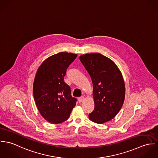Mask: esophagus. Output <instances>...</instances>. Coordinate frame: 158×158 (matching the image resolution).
<instances>
[{
	"label": "esophagus",
	"instance_id": "34e87169",
	"mask_svg": "<svg viewBox=\"0 0 158 158\" xmlns=\"http://www.w3.org/2000/svg\"><path fill=\"white\" fill-rule=\"evenodd\" d=\"M84 99H85V97H84V96H81V97H80L78 98V102H79L80 103H81V102H82L83 101Z\"/></svg>",
	"mask_w": 158,
	"mask_h": 158
}]
</instances>
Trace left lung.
<instances>
[{
	"mask_svg": "<svg viewBox=\"0 0 158 158\" xmlns=\"http://www.w3.org/2000/svg\"><path fill=\"white\" fill-rule=\"evenodd\" d=\"M93 85L95 107L89 114L91 121L103 123L113 119L124 102L125 87L122 73L111 60L98 53L80 56Z\"/></svg>",
	"mask_w": 158,
	"mask_h": 158,
	"instance_id": "1",
	"label": "left lung"
}]
</instances>
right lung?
<instances>
[{
  "instance_id": "1",
  "label": "right lung",
  "mask_w": 158,
  "mask_h": 158,
  "mask_svg": "<svg viewBox=\"0 0 158 158\" xmlns=\"http://www.w3.org/2000/svg\"><path fill=\"white\" fill-rule=\"evenodd\" d=\"M77 55L60 52L43 61L33 83V97L41 115L51 123L67 120L77 101L64 81L66 70Z\"/></svg>"
}]
</instances>
